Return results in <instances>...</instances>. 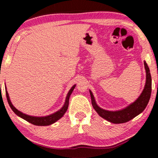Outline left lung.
I'll list each match as a JSON object with an SVG mask.
<instances>
[{"instance_id": "1", "label": "left lung", "mask_w": 158, "mask_h": 158, "mask_svg": "<svg viewBox=\"0 0 158 158\" xmlns=\"http://www.w3.org/2000/svg\"><path fill=\"white\" fill-rule=\"evenodd\" d=\"M144 64L146 70V83L143 91L135 102L124 109L116 111H110L101 109L96 104L92 92L90 90L93 107L99 116L114 124H122L131 120L144 111L150 101L151 92H152V77H151L150 69L146 62H144Z\"/></svg>"}]
</instances>
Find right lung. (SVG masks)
I'll list each match as a JSON object with an SVG mask.
<instances>
[{
  "instance_id": "1",
  "label": "right lung",
  "mask_w": 158,
  "mask_h": 158,
  "mask_svg": "<svg viewBox=\"0 0 158 158\" xmlns=\"http://www.w3.org/2000/svg\"><path fill=\"white\" fill-rule=\"evenodd\" d=\"M75 87V85H73L71 89L70 90V91L68 92V96L66 97L65 99V103L63 106V107L61 109L59 110V111L55 112V114H51L49 116H43V117H36V116H29L27 115V114H24L23 113H21V111H19V110H17L16 108H15L14 106L12 105L11 102H10L9 96H8V94L7 92V90L6 91V98H7V101L8 102V104H9L10 107L11 108V109L14 111V112L16 115H18L19 116H20L23 119H25L27 122H29L31 124H34V125H36V126H47V125H50L53 123H55V122H57V120H59L60 118H62L64 113L67 111L68 108V105H69V98H70V96L71 94L73 93V90H74V88Z\"/></svg>"
}]
</instances>
